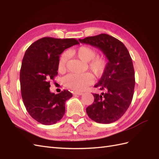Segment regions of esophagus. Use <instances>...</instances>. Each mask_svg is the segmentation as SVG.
Masks as SVG:
<instances>
[{"mask_svg": "<svg viewBox=\"0 0 159 159\" xmlns=\"http://www.w3.org/2000/svg\"><path fill=\"white\" fill-rule=\"evenodd\" d=\"M73 94H74V95H82V94H83V93L74 92H73Z\"/></svg>", "mask_w": 159, "mask_h": 159, "instance_id": "1", "label": "esophagus"}]
</instances>
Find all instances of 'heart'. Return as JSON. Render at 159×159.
Instances as JSON below:
<instances>
[{
    "mask_svg": "<svg viewBox=\"0 0 159 159\" xmlns=\"http://www.w3.org/2000/svg\"><path fill=\"white\" fill-rule=\"evenodd\" d=\"M70 54L82 60L84 62H89L88 67L96 76L102 75L107 67V61L104 57L96 56V52L89 46H83L76 50H71ZM67 55L63 53L61 55L58 63V70L63 72L66 69ZM93 76L89 73L84 74H69L64 79L66 85L70 89L80 92L87 88L92 82Z\"/></svg>",
    "mask_w": 159,
    "mask_h": 159,
    "instance_id": "b5f03b06",
    "label": "heart"
}]
</instances>
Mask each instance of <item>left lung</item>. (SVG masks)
I'll return each instance as SVG.
<instances>
[{"label": "left lung", "mask_w": 159, "mask_h": 159, "mask_svg": "<svg viewBox=\"0 0 159 159\" xmlns=\"http://www.w3.org/2000/svg\"><path fill=\"white\" fill-rule=\"evenodd\" d=\"M79 40L100 49L108 59L102 77L94 85L106 92L93 93L94 101L86 112L96 122H114L126 112L134 94V71L129 52L122 42L107 34Z\"/></svg>", "instance_id": "8db88e82"}]
</instances>
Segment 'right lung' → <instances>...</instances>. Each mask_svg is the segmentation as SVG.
<instances>
[{
  "instance_id": "right-lung-1",
  "label": "right lung",
  "mask_w": 159,
  "mask_h": 159,
  "mask_svg": "<svg viewBox=\"0 0 159 159\" xmlns=\"http://www.w3.org/2000/svg\"><path fill=\"white\" fill-rule=\"evenodd\" d=\"M79 42L75 39L43 38L33 43L25 52L20 73L22 98L33 119L44 125L59 121L65 114L69 91L55 94L50 92V80L58 74L59 56Z\"/></svg>"
}]
</instances>
